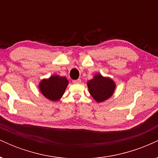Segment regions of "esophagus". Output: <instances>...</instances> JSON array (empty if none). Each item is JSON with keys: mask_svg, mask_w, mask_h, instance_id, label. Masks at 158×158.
I'll use <instances>...</instances> for the list:
<instances>
[{"mask_svg": "<svg viewBox=\"0 0 158 158\" xmlns=\"http://www.w3.org/2000/svg\"><path fill=\"white\" fill-rule=\"evenodd\" d=\"M73 83L74 84H79L81 83V79H77V80H73Z\"/></svg>", "mask_w": 158, "mask_h": 158, "instance_id": "esophagus-1", "label": "esophagus"}]
</instances>
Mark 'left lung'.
<instances>
[{
    "mask_svg": "<svg viewBox=\"0 0 158 158\" xmlns=\"http://www.w3.org/2000/svg\"><path fill=\"white\" fill-rule=\"evenodd\" d=\"M88 90L92 97L97 102L107 100L114 93L116 84L109 77H104L100 73L94 75V78L87 82Z\"/></svg>",
    "mask_w": 158,
    "mask_h": 158,
    "instance_id": "left-lung-1",
    "label": "left lung"
}]
</instances>
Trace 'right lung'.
<instances>
[{"instance_id":"add662e5","label":"right lung","mask_w":158,"mask_h":158,"mask_svg":"<svg viewBox=\"0 0 158 158\" xmlns=\"http://www.w3.org/2000/svg\"><path fill=\"white\" fill-rule=\"evenodd\" d=\"M68 85V80L64 77L52 75L48 79L40 81L39 88L44 97L50 101L59 100Z\"/></svg>"}]
</instances>
